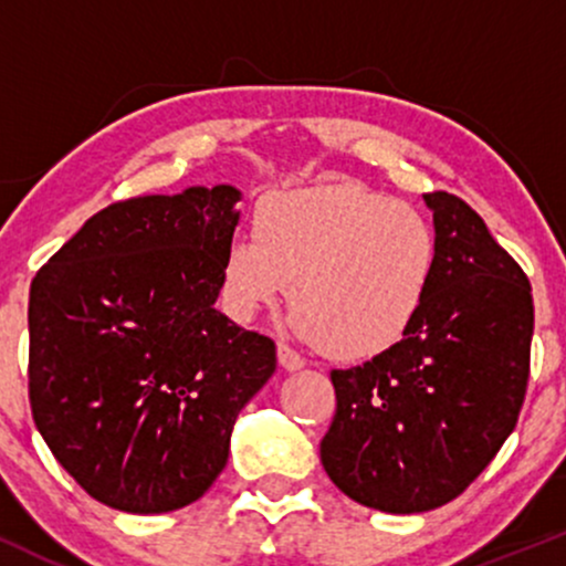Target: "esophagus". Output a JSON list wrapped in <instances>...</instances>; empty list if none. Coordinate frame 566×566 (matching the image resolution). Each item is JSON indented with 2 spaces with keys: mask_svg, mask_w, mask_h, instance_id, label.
<instances>
[{
  "mask_svg": "<svg viewBox=\"0 0 566 566\" xmlns=\"http://www.w3.org/2000/svg\"><path fill=\"white\" fill-rule=\"evenodd\" d=\"M279 365H282L287 373H297V369L305 367V359L297 350H292L290 346H284V343H279Z\"/></svg>",
  "mask_w": 566,
  "mask_h": 566,
  "instance_id": "34e87169",
  "label": "esophagus"
}]
</instances>
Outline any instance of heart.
<instances>
[{
	"label": "heart",
	"instance_id": "b5f03b06",
	"mask_svg": "<svg viewBox=\"0 0 566 566\" xmlns=\"http://www.w3.org/2000/svg\"><path fill=\"white\" fill-rule=\"evenodd\" d=\"M437 261V231L418 207L359 184L308 186L261 201L255 233L226 247L223 290L242 319L290 292L303 340L369 359L423 314Z\"/></svg>",
	"mask_w": 566,
	"mask_h": 566
}]
</instances>
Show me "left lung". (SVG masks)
I'll use <instances>...</instances> for the list:
<instances>
[{
  "mask_svg": "<svg viewBox=\"0 0 566 566\" xmlns=\"http://www.w3.org/2000/svg\"><path fill=\"white\" fill-rule=\"evenodd\" d=\"M423 201L439 247L423 314L396 346L329 373L337 409L319 447L337 490L386 513L458 497L511 437L527 391V276L463 199Z\"/></svg>",
  "mask_w": 566,
  "mask_h": 566,
  "instance_id": "8db88e82",
  "label": "left lung"
}]
</instances>
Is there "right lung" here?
<instances>
[{
  "mask_svg": "<svg viewBox=\"0 0 566 566\" xmlns=\"http://www.w3.org/2000/svg\"><path fill=\"white\" fill-rule=\"evenodd\" d=\"M242 191L116 201L39 269L29 295L34 423L90 497L167 513L210 490L276 343L220 314Z\"/></svg>",
  "mask_w": 566,
  "mask_h": 566,
  "instance_id": "obj_1",
  "label": "right lung"
}]
</instances>
